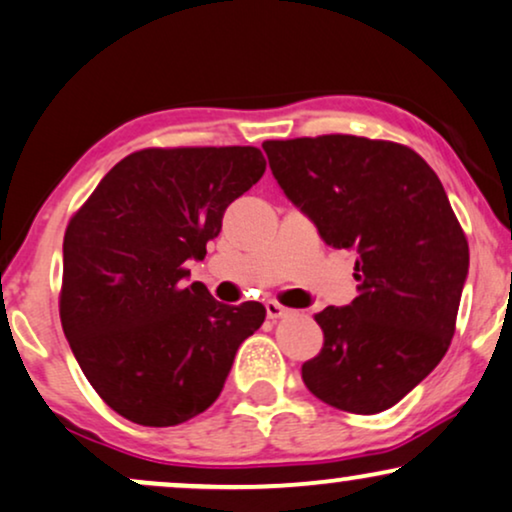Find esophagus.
<instances>
[{
  "mask_svg": "<svg viewBox=\"0 0 512 512\" xmlns=\"http://www.w3.org/2000/svg\"><path fill=\"white\" fill-rule=\"evenodd\" d=\"M267 316L271 320L285 318V316H290V309H285L283 304H278V302H274V299H269V302H267Z\"/></svg>",
  "mask_w": 512,
  "mask_h": 512,
  "instance_id": "obj_1",
  "label": "esophagus"
}]
</instances>
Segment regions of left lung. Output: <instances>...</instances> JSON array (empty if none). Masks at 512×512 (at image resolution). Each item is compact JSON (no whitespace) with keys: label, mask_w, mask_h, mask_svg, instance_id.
<instances>
[{"label":"left lung","mask_w":512,"mask_h":512,"mask_svg":"<svg viewBox=\"0 0 512 512\" xmlns=\"http://www.w3.org/2000/svg\"><path fill=\"white\" fill-rule=\"evenodd\" d=\"M283 194L330 248L356 252L358 297L316 313L325 342L302 365L323 403L377 414L435 370L454 337L468 241L445 187L410 147L356 135L267 140Z\"/></svg>","instance_id":"8db88e82"}]
</instances>
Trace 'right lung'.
<instances>
[{"instance_id":"1","label":"right lung","mask_w":512,"mask_h":512,"mask_svg":"<svg viewBox=\"0 0 512 512\" xmlns=\"http://www.w3.org/2000/svg\"><path fill=\"white\" fill-rule=\"evenodd\" d=\"M257 147L140 149L102 177L67 224L60 320L81 372L114 412L177 426L222 393L267 309L187 285L224 210L264 175Z\"/></svg>"}]
</instances>
